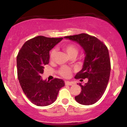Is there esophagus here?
<instances>
[{"mask_svg": "<svg viewBox=\"0 0 127 127\" xmlns=\"http://www.w3.org/2000/svg\"><path fill=\"white\" fill-rule=\"evenodd\" d=\"M65 84L66 85H72L73 84V83L69 82V81H65Z\"/></svg>", "mask_w": 127, "mask_h": 127, "instance_id": "1", "label": "esophagus"}]
</instances>
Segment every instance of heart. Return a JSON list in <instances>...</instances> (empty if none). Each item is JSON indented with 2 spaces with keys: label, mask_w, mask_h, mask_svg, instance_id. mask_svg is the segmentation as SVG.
Instances as JSON below:
<instances>
[{
  "label": "heart",
  "mask_w": 127,
  "mask_h": 127,
  "mask_svg": "<svg viewBox=\"0 0 127 127\" xmlns=\"http://www.w3.org/2000/svg\"><path fill=\"white\" fill-rule=\"evenodd\" d=\"M63 48L64 50L66 51L67 53L70 57H72L73 55H76L78 54L79 49L77 47L76 45L73 43H66V44H64L63 45ZM57 53V51L55 48L52 49L50 52V59L52 60H54L56 56ZM59 73L63 78H69L71 76L72 73V71L71 69L67 66H63L62 67L60 68L59 70Z\"/></svg>",
  "instance_id": "b5f03b06"
}]
</instances>
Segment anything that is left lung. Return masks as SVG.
Returning <instances> with one entry per match:
<instances>
[{
    "label": "left lung",
    "mask_w": 127,
    "mask_h": 127,
    "mask_svg": "<svg viewBox=\"0 0 127 127\" xmlns=\"http://www.w3.org/2000/svg\"><path fill=\"white\" fill-rule=\"evenodd\" d=\"M76 42L86 54L83 67L75 76L76 79L87 78L88 82L81 86L82 91L75 97L76 101L84 105H90L100 100L106 91L110 78V57L107 46L95 36L86 33L65 36Z\"/></svg>",
    "instance_id": "left-lung-1"
}]
</instances>
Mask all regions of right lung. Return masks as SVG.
I'll return each mask as SVG.
<instances>
[{
	"instance_id": "1",
	"label": "right lung",
	"mask_w": 127,
	"mask_h": 127,
	"mask_svg": "<svg viewBox=\"0 0 127 127\" xmlns=\"http://www.w3.org/2000/svg\"><path fill=\"white\" fill-rule=\"evenodd\" d=\"M63 39L38 36L26 41L17 57V75L24 94L38 106H46L56 100L60 89L65 85L61 79L43 81L41 75L49 61V51Z\"/></svg>"
}]
</instances>
